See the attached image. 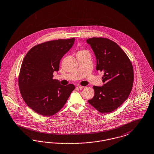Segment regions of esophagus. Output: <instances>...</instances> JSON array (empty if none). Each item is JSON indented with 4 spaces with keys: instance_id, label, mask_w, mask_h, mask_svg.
Listing matches in <instances>:
<instances>
[{
    "instance_id": "1",
    "label": "esophagus",
    "mask_w": 154,
    "mask_h": 154,
    "mask_svg": "<svg viewBox=\"0 0 154 154\" xmlns=\"http://www.w3.org/2000/svg\"><path fill=\"white\" fill-rule=\"evenodd\" d=\"M84 88V86H81V85H79V86H77V89H82Z\"/></svg>"
}]
</instances>
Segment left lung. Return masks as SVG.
<instances>
[{
  "label": "left lung",
  "instance_id": "8db88e82",
  "mask_svg": "<svg viewBox=\"0 0 154 154\" xmlns=\"http://www.w3.org/2000/svg\"><path fill=\"white\" fill-rule=\"evenodd\" d=\"M96 58V70L104 72L103 86H93L94 97L88 103L101 113H110L128 99L134 82V69L121 48L108 38L86 40Z\"/></svg>",
  "mask_w": 154,
  "mask_h": 154
}]
</instances>
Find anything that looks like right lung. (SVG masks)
I'll return each mask as SVG.
<instances>
[{
  "label": "right lung",
  "mask_w": 154,
  "mask_h": 154,
  "mask_svg": "<svg viewBox=\"0 0 154 154\" xmlns=\"http://www.w3.org/2000/svg\"><path fill=\"white\" fill-rule=\"evenodd\" d=\"M74 41L58 39L37 45L23 60L19 75L20 92L26 104L41 115L52 116L60 111L75 88L73 84L62 85L53 79L62 57Z\"/></svg>",
  "instance_id": "add662e5"
}]
</instances>
